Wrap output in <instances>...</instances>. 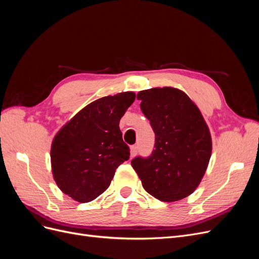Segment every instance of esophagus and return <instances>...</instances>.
Wrapping results in <instances>:
<instances>
[{
	"label": "esophagus",
	"instance_id": "esophagus-1",
	"mask_svg": "<svg viewBox=\"0 0 259 259\" xmlns=\"http://www.w3.org/2000/svg\"><path fill=\"white\" fill-rule=\"evenodd\" d=\"M138 152V147L137 146H131V156H135Z\"/></svg>",
	"mask_w": 259,
	"mask_h": 259
}]
</instances>
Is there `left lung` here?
Segmentation results:
<instances>
[{
  "instance_id": "8db88e82",
  "label": "left lung",
  "mask_w": 259,
  "mask_h": 259,
  "mask_svg": "<svg viewBox=\"0 0 259 259\" xmlns=\"http://www.w3.org/2000/svg\"><path fill=\"white\" fill-rule=\"evenodd\" d=\"M140 109L155 134L152 153L136 156L132 166L145 190L163 202L190 195L204 176L211 154V138L192 100L173 88H156L137 94Z\"/></svg>"
}]
</instances>
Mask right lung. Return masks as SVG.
<instances>
[{"mask_svg": "<svg viewBox=\"0 0 259 259\" xmlns=\"http://www.w3.org/2000/svg\"><path fill=\"white\" fill-rule=\"evenodd\" d=\"M135 93L124 92L93 101L55 136L51 161L55 182L73 200H95L110 186L115 169L130 159L119 124Z\"/></svg>", "mask_w": 259, "mask_h": 259, "instance_id": "add662e5", "label": "right lung"}]
</instances>
